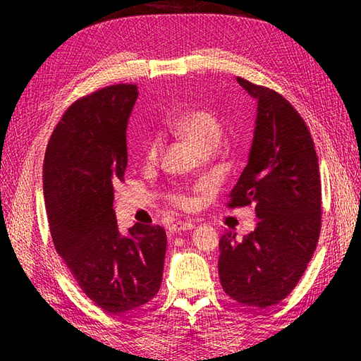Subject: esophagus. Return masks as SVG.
<instances>
[{
	"label": "esophagus",
	"instance_id": "34e87169",
	"mask_svg": "<svg viewBox=\"0 0 361 361\" xmlns=\"http://www.w3.org/2000/svg\"><path fill=\"white\" fill-rule=\"evenodd\" d=\"M195 226L194 221H176L171 228V233H181V231H188V229H192Z\"/></svg>",
	"mask_w": 361,
	"mask_h": 361
}]
</instances>
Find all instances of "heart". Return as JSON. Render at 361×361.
Instances as JSON below:
<instances>
[{
	"mask_svg": "<svg viewBox=\"0 0 361 361\" xmlns=\"http://www.w3.org/2000/svg\"><path fill=\"white\" fill-rule=\"evenodd\" d=\"M173 130L188 140L200 152L203 149H214L221 137V122L212 111L206 109H195L175 121ZM159 149V141L153 140L145 150V159H155ZM169 200L176 208L183 211L190 209L195 204V198L185 192H175L169 195Z\"/></svg>",
	"mask_w": 361,
	"mask_h": 361,
	"instance_id": "b5f03b06",
	"label": "heart"
}]
</instances>
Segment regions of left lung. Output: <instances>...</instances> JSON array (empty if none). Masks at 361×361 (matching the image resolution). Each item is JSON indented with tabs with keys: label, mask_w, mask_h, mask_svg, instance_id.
I'll list each match as a JSON object with an SVG mask.
<instances>
[{
	"label": "left lung",
	"mask_w": 361,
	"mask_h": 361,
	"mask_svg": "<svg viewBox=\"0 0 361 361\" xmlns=\"http://www.w3.org/2000/svg\"><path fill=\"white\" fill-rule=\"evenodd\" d=\"M257 101L250 159L229 192V208L255 204L259 224L242 239H220L219 276L234 301L265 309L291 293L321 231V180L309 127L278 91L242 78Z\"/></svg>",
	"instance_id": "1"
}]
</instances>
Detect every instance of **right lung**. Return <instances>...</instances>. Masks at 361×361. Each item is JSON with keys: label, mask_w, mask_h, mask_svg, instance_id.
<instances>
[{"label": "right lung", "mask_w": 361, "mask_h": 361, "mask_svg": "<svg viewBox=\"0 0 361 361\" xmlns=\"http://www.w3.org/2000/svg\"><path fill=\"white\" fill-rule=\"evenodd\" d=\"M136 85L118 83L78 99L54 128L43 194L57 252L91 301L111 315L149 302L163 281L166 231L114 217V185L127 169V122Z\"/></svg>", "instance_id": "obj_1"}]
</instances>
